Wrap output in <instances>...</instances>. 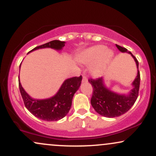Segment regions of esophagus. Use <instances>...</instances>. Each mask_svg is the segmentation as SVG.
Instances as JSON below:
<instances>
[{
  "instance_id": "esophagus-1",
  "label": "esophagus",
  "mask_w": 156,
  "mask_h": 156,
  "mask_svg": "<svg viewBox=\"0 0 156 156\" xmlns=\"http://www.w3.org/2000/svg\"><path fill=\"white\" fill-rule=\"evenodd\" d=\"M87 78L86 76H83V78H82V83H87Z\"/></svg>"
}]
</instances>
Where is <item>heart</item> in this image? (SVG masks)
Wrapping results in <instances>:
<instances>
[{
    "instance_id": "obj_1",
    "label": "heart",
    "mask_w": 156,
    "mask_h": 156,
    "mask_svg": "<svg viewBox=\"0 0 156 156\" xmlns=\"http://www.w3.org/2000/svg\"><path fill=\"white\" fill-rule=\"evenodd\" d=\"M114 57V52L105 48L104 45L98 44L87 48L77 56L80 63L90 65V73L94 76H100L104 73Z\"/></svg>"
}]
</instances>
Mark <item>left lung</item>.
Listing matches in <instances>:
<instances>
[{"instance_id": "1", "label": "left lung", "mask_w": 156, "mask_h": 156, "mask_svg": "<svg viewBox=\"0 0 156 156\" xmlns=\"http://www.w3.org/2000/svg\"><path fill=\"white\" fill-rule=\"evenodd\" d=\"M122 53H128L133 57L137 67V76L132 83L133 89L128 94H119L111 90L105 85L103 78L98 79H89V82L93 88L91 104L97 113L103 117L113 118L119 117L128 112L133 106L138 95L140 85V73L139 71V62L136 57L128 51L126 48L116 44Z\"/></svg>"}]
</instances>
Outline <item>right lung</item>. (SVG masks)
Returning <instances> with one entry per match:
<instances>
[{"label": "right lung", "mask_w": 156, "mask_h": 156, "mask_svg": "<svg viewBox=\"0 0 156 156\" xmlns=\"http://www.w3.org/2000/svg\"><path fill=\"white\" fill-rule=\"evenodd\" d=\"M64 45L65 42L53 40L34 48L30 52L42 48H52L56 51H61ZM81 80V76L67 78L63 82L60 89L54 96L46 99L32 98L23 88L20 81V77L19 88L25 106L33 115L44 121H57L62 119L68 114L72 105L73 96L79 89Z\"/></svg>", "instance_id": "1"}]
</instances>
